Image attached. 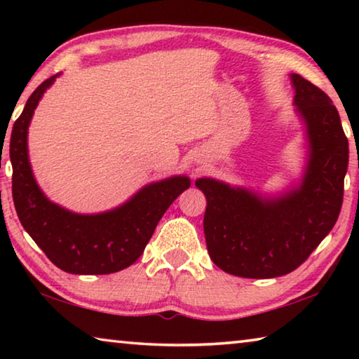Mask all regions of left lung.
Returning <instances> with one entry per match:
<instances>
[{"mask_svg":"<svg viewBox=\"0 0 359 359\" xmlns=\"http://www.w3.org/2000/svg\"><path fill=\"white\" fill-rule=\"evenodd\" d=\"M296 112L306 125L309 161L301 185L274 198L215 179H198L208 208L204 234L210 259L231 276L290 274L336 224L348 168V141L330 96L291 74Z\"/></svg>","mask_w":359,"mask_h":359,"instance_id":"1","label":"left lung"}]
</instances>
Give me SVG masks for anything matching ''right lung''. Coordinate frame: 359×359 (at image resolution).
I'll return each mask as SVG.
<instances>
[{"instance_id":"1","label":"right lung","mask_w":359,"mask_h":359,"mask_svg":"<svg viewBox=\"0 0 359 359\" xmlns=\"http://www.w3.org/2000/svg\"><path fill=\"white\" fill-rule=\"evenodd\" d=\"M58 76L34 90L12 126V198L22 226L57 267L69 274H112L141 257L160 218L191 182L185 175L154 182L102 214H76L48 201L28 160V126L42 95Z\"/></svg>"}]
</instances>
